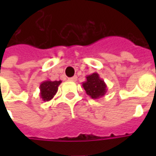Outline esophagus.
I'll list each match as a JSON object with an SVG mask.
<instances>
[{
    "instance_id": "obj_1",
    "label": "esophagus",
    "mask_w": 156,
    "mask_h": 156,
    "mask_svg": "<svg viewBox=\"0 0 156 156\" xmlns=\"http://www.w3.org/2000/svg\"><path fill=\"white\" fill-rule=\"evenodd\" d=\"M68 80H70V81H76L77 80V76H73V77H72V78H68Z\"/></svg>"
}]
</instances>
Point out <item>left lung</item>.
Returning a JSON list of instances; mask_svg holds the SVG:
<instances>
[{
    "instance_id": "obj_1",
    "label": "left lung",
    "mask_w": 156,
    "mask_h": 156,
    "mask_svg": "<svg viewBox=\"0 0 156 156\" xmlns=\"http://www.w3.org/2000/svg\"><path fill=\"white\" fill-rule=\"evenodd\" d=\"M86 94L94 99L104 97L107 92V85L97 73L86 76V81L82 83Z\"/></svg>"
}]
</instances>
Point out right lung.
<instances>
[{
	"label": "right lung",
	"mask_w": 156,
	"mask_h": 156,
	"mask_svg": "<svg viewBox=\"0 0 156 156\" xmlns=\"http://www.w3.org/2000/svg\"><path fill=\"white\" fill-rule=\"evenodd\" d=\"M62 81H51L46 80L41 83L40 84V97L43 101H50L57 94L58 86L61 84Z\"/></svg>",
	"instance_id": "add662e5"
}]
</instances>
